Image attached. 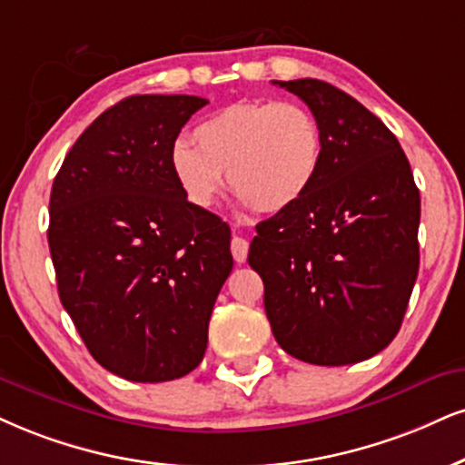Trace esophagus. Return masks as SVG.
<instances>
[{
  "instance_id": "34e87169",
  "label": "esophagus",
  "mask_w": 465,
  "mask_h": 465,
  "mask_svg": "<svg viewBox=\"0 0 465 465\" xmlns=\"http://www.w3.org/2000/svg\"><path fill=\"white\" fill-rule=\"evenodd\" d=\"M231 250H232V259L237 262H245V259H248V250H250V243L245 242L243 237H237L234 234L232 242H231Z\"/></svg>"
}]
</instances>
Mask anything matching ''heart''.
I'll list each match as a JSON object with an SVG mask.
<instances>
[{"label":"heart","mask_w":465,"mask_h":465,"mask_svg":"<svg viewBox=\"0 0 465 465\" xmlns=\"http://www.w3.org/2000/svg\"><path fill=\"white\" fill-rule=\"evenodd\" d=\"M193 144L174 142L170 168L185 198L209 209L228 185L243 204L280 211L306 196L323 159V129L295 101H239L193 127Z\"/></svg>","instance_id":"1"}]
</instances>
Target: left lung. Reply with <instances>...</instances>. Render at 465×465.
<instances>
[{
    "label": "left lung",
    "instance_id": "left-lung-1",
    "mask_svg": "<svg viewBox=\"0 0 465 465\" xmlns=\"http://www.w3.org/2000/svg\"><path fill=\"white\" fill-rule=\"evenodd\" d=\"M273 84L317 116L323 159L306 196L256 226L248 262L286 353L362 362L391 345L408 311L420 193L399 140L362 103L319 79Z\"/></svg>",
    "mask_w": 465,
    "mask_h": 465
}]
</instances>
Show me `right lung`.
<instances>
[{
    "mask_svg": "<svg viewBox=\"0 0 465 465\" xmlns=\"http://www.w3.org/2000/svg\"><path fill=\"white\" fill-rule=\"evenodd\" d=\"M206 103L127 96L79 135L51 187L60 302L96 362L123 380L196 369L232 272L228 223L189 203L170 168L176 137Z\"/></svg>",
    "mask_w": 465,
    "mask_h": 465,
    "instance_id": "add662e5",
    "label": "right lung"
}]
</instances>
